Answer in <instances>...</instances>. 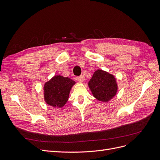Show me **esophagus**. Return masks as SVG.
<instances>
[{"label":"esophagus","instance_id":"obj_1","mask_svg":"<svg viewBox=\"0 0 160 160\" xmlns=\"http://www.w3.org/2000/svg\"><path fill=\"white\" fill-rule=\"evenodd\" d=\"M77 80L80 81V82H83L84 81V77L82 75L79 76V77H77Z\"/></svg>","mask_w":160,"mask_h":160}]
</instances>
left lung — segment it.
Here are the masks:
<instances>
[{
  "label": "left lung",
  "mask_w": 160,
  "mask_h": 160,
  "mask_svg": "<svg viewBox=\"0 0 160 160\" xmlns=\"http://www.w3.org/2000/svg\"><path fill=\"white\" fill-rule=\"evenodd\" d=\"M88 86L94 98L103 102H108L113 98L118 88L115 77L101 69L95 71Z\"/></svg>",
  "instance_id": "left-lung-1"
}]
</instances>
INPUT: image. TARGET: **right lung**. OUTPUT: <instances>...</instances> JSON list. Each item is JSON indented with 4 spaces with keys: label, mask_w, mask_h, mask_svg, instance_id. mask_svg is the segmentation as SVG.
I'll return each instance as SVG.
<instances>
[{
    "label": "right lung",
    "mask_w": 160,
    "mask_h": 160,
    "mask_svg": "<svg viewBox=\"0 0 160 160\" xmlns=\"http://www.w3.org/2000/svg\"><path fill=\"white\" fill-rule=\"evenodd\" d=\"M75 82L69 77L56 75L46 82L43 88L44 99L53 108H62L68 101L70 91Z\"/></svg>",
    "instance_id": "obj_1"
}]
</instances>
